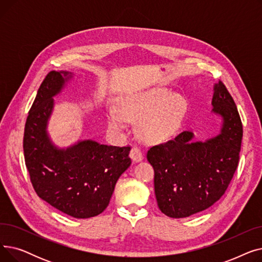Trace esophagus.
I'll return each instance as SVG.
<instances>
[{
  "mask_svg": "<svg viewBox=\"0 0 262 262\" xmlns=\"http://www.w3.org/2000/svg\"><path fill=\"white\" fill-rule=\"evenodd\" d=\"M129 156L132 158L133 161L135 162H138V161H141L143 156H142V153L141 150L138 146H133L132 149H130V153H129Z\"/></svg>",
  "mask_w": 262,
  "mask_h": 262,
  "instance_id": "1",
  "label": "esophagus"
}]
</instances>
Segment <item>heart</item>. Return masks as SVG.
<instances>
[{
    "label": "heart",
    "mask_w": 262,
    "mask_h": 262,
    "mask_svg": "<svg viewBox=\"0 0 262 262\" xmlns=\"http://www.w3.org/2000/svg\"><path fill=\"white\" fill-rule=\"evenodd\" d=\"M187 103L180 94L166 88H152L126 96L120 105V114L108 116V125L122 132L127 121H140L139 134L147 142L168 139L178 128L186 114Z\"/></svg>",
    "instance_id": "1"
}]
</instances>
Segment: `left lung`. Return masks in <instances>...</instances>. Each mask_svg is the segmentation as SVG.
Listing matches in <instances>:
<instances>
[{
  "label": "left lung",
  "mask_w": 262,
  "mask_h": 262,
  "mask_svg": "<svg viewBox=\"0 0 262 262\" xmlns=\"http://www.w3.org/2000/svg\"><path fill=\"white\" fill-rule=\"evenodd\" d=\"M213 91L212 112L223 119L220 135L194 142L193 134L186 130L147 150L158 207L170 217H187L209 208L225 193L237 170L242 122L222 81Z\"/></svg>",
  "instance_id": "left-lung-1"
}]
</instances>
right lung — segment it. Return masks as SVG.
I'll return each instance as SVG.
<instances>
[{
  "mask_svg": "<svg viewBox=\"0 0 262 262\" xmlns=\"http://www.w3.org/2000/svg\"><path fill=\"white\" fill-rule=\"evenodd\" d=\"M69 72L51 71L40 85L27 116L23 150L31 183L40 199L76 219L102 213L121 174L132 163L130 146H112L92 140L57 148L47 133L53 96L58 94Z\"/></svg>",
  "mask_w": 262,
  "mask_h": 262,
  "instance_id": "1",
  "label": "right lung"
}]
</instances>
